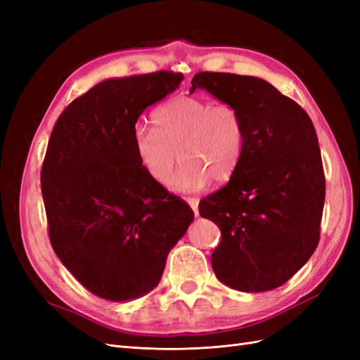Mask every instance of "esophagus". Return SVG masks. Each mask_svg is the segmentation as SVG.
<instances>
[{"label":"esophagus","instance_id":"esophagus-1","mask_svg":"<svg viewBox=\"0 0 360 360\" xmlns=\"http://www.w3.org/2000/svg\"><path fill=\"white\" fill-rule=\"evenodd\" d=\"M186 201H188V204L191 205V209L193 210L195 216H198V202H200V200L195 198V197H188Z\"/></svg>","mask_w":360,"mask_h":360}]
</instances>
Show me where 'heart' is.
<instances>
[{
  "label": "heart",
  "mask_w": 360,
  "mask_h": 360,
  "mask_svg": "<svg viewBox=\"0 0 360 360\" xmlns=\"http://www.w3.org/2000/svg\"><path fill=\"white\" fill-rule=\"evenodd\" d=\"M155 130L138 129L135 151L147 176L177 192H197L210 181H230L243 160L248 129L242 111L231 103H213L198 96H177L159 106ZM182 158H179V155Z\"/></svg>",
  "instance_id": "1"
}]
</instances>
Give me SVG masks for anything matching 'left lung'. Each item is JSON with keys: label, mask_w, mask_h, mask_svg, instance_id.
Segmentation results:
<instances>
[{"label": "left lung", "mask_w": 360, "mask_h": 360, "mask_svg": "<svg viewBox=\"0 0 360 360\" xmlns=\"http://www.w3.org/2000/svg\"><path fill=\"white\" fill-rule=\"evenodd\" d=\"M242 111L248 144L240 168L200 202L221 230L212 254L216 278L233 290L281 287L320 240L326 180L319 138L303 108L255 76L200 72L192 89Z\"/></svg>", "instance_id": "8db88e82"}]
</instances>
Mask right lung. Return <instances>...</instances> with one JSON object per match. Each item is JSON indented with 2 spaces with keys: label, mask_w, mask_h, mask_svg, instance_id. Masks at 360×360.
Listing matches in <instances>:
<instances>
[{
  "label": "right lung",
  "mask_w": 360,
  "mask_h": 360,
  "mask_svg": "<svg viewBox=\"0 0 360 360\" xmlns=\"http://www.w3.org/2000/svg\"><path fill=\"white\" fill-rule=\"evenodd\" d=\"M181 81L167 70L106 79L53 126L40 174L49 240L102 299L126 302L153 290L193 221L188 202L151 180L135 151L139 115Z\"/></svg>",
  "instance_id": "add662e5"
}]
</instances>
